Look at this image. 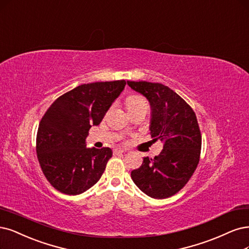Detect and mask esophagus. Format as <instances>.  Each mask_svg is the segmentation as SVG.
Masks as SVG:
<instances>
[{
	"label": "esophagus",
	"instance_id": "1",
	"mask_svg": "<svg viewBox=\"0 0 249 249\" xmlns=\"http://www.w3.org/2000/svg\"><path fill=\"white\" fill-rule=\"evenodd\" d=\"M124 151H125L124 149L117 148V149H114V150H113V153H114V154H122V153H124Z\"/></svg>",
	"mask_w": 249,
	"mask_h": 249
}]
</instances>
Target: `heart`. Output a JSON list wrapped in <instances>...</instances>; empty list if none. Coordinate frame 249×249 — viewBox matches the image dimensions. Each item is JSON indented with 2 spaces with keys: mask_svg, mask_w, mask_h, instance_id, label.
I'll return each instance as SVG.
<instances>
[{
  "mask_svg": "<svg viewBox=\"0 0 249 249\" xmlns=\"http://www.w3.org/2000/svg\"><path fill=\"white\" fill-rule=\"evenodd\" d=\"M125 104L130 113L140 112V111H143V112L147 113L150 108L148 100L140 95H133V96L127 97Z\"/></svg>",
  "mask_w": 249,
  "mask_h": 249,
  "instance_id": "1",
  "label": "heart"
}]
</instances>
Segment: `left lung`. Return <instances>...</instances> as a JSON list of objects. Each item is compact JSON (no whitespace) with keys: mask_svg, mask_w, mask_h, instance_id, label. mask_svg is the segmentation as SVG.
Returning <instances> with one entry per match:
<instances>
[{"mask_svg":"<svg viewBox=\"0 0 249 249\" xmlns=\"http://www.w3.org/2000/svg\"><path fill=\"white\" fill-rule=\"evenodd\" d=\"M127 84L149 101L151 137L153 141L164 143L159 156L144 158L131 177L151 198H169L185 186L199 164L202 136L196 113L164 84L147 81H127Z\"/></svg>","mask_w":249,"mask_h":249,"instance_id":"1","label":"left lung"}]
</instances>
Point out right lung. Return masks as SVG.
<instances>
[{
	"label": "right lung",
	"instance_id": "1",
	"mask_svg": "<svg viewBox=\"0 0 249 249\" xmlns=\"http://www.w3.org/2000/svg\"><path fill=\"white\" fill-rule=\"evenodd\" d=\"M125 80L92 82L58 97L39 124L36 151L42 172L56 191L79 195L95 185L112 157L109 147L87 148L91 125L101 124Z\"/></svg>",
	"mask_w": 249,
	"mask_h": 249
}]
</instances>
